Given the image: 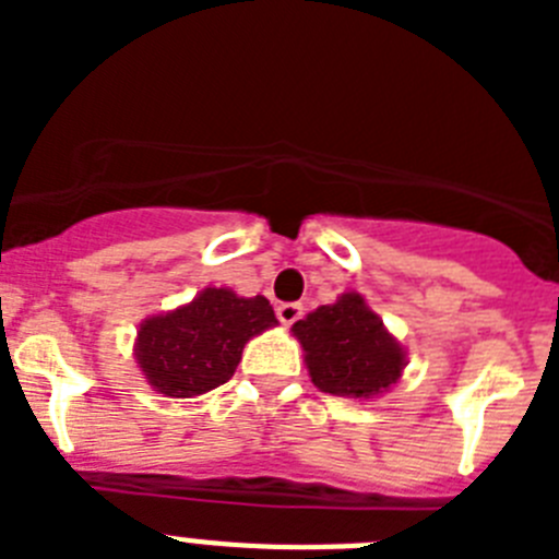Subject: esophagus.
<instances>
[{
  "label": "esophagus",
  "instance_id": "34e87169",
  "mask_svg": "<svg viewBox=\"0 0 559 559\" xmlns=\"http://www.w3.org/2000/svg\"><path fill=\"white\" fill-rule=\"evenodd\" d=\"M276 319H280V322H283L285 328H290V324L302 319V305H296V302L276 305Z\"/></svg>",
  "mask_w": 559,
  "mask_h": 559
}]
</instances>
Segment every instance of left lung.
I'll return each instance as SVG.
<instances>
[{"label": "left lung", "instance_id": "8db88e82", "mask_svg": "<svg viewBox=\"0 0 559 559\" xmlns=\"http://www.w3.org/2000/svg\"><path fill=\"white\" fill-rule=\"evenodd\" d=\"M313 386L335 397L369 400L392 389L406 367V349L383 328L367 299L341 294L294 324Z\"/></svg>", "mask_w": 559, "mask_h": 559}]
</instances>
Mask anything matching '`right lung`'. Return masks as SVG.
Returning a JSON list of instances; mask_svg holds the SVG:
<instances>
[{
    "label": "right lung",
    "mask_w": 559,
    "mask_h": 559,
    "mask_svg": "<svg viewBox=\"0 0 559 559\" xmlns=\"http://www.w3.org/2000/svg\"><path fill=\"white\" fill-rule=\"evenodd\" d=\"M274 324L265 296L246 299L229 288H204L192 302L145 319L133 355L153 392L195 397L226 383L246 344Z\"/></svg>",
    "instance_id": "1"
}]
</instances>
